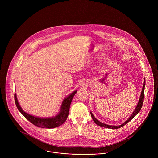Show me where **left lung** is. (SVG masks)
I'll return each instance as SVG.
<instances>
[{
    "label": "left lung",
    "instance_id": "left-lung-1",
    "mask_svg": "<svg viewBox=\"0 0 158 158\" xmlns=\"http://www.w3.org/2000/svg\"><path fill=\"white\" fill-rule=\"evenodd\" d=\"M145 81H144V83H143V88H142V90L141 92V94H140V98H139V100L138 102V103L137 105V106L134 111V112L132 113L131 115L129 117V118L126 120L123 123L121 124L120 125H118V126H114V125H106V124H105V123H103L102 122H100V121H98L97 119H96V118L94 116L93 114L90 112V115H91V117L94 120V122L98 126L100 127H104V128H111V129H117V128H119L123 126H124L125 125H126L128 122H129L131 119H133L135 117V115H137L138 113H139V111H140L141 110V108L142 106V105H143V99H144V90H145Z\"/></svg>",
    "mask_w": 158,
    "mask_h": 158
}]
</instances>
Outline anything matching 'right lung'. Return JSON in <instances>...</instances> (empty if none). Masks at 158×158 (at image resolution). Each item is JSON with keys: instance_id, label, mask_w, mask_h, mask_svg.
Wrapping results in <instances>:
<instances>
[{"instance_id": "1", "label": "right lung", "mask_w": 158, "mask_h": 158, "mask_svg": "<svg viewBox=\"0 0 158 158\" xmlns=\"http://www.w3.org/2000/svg\"><path fill=\"white\" fill-rule=\"evenodd\" d=\"M76 92H77V90L73 91L68 97L64 98V100L62 103L60 113H58L56 116L52 117L40 118V117H37L36 116H33L31 115H30L23 111L22 108L20 106L18 103L16 94H15V100L18 110L31 123L40 128H53L61 125L67 120L69 113L70 105L72 100V98L75 95V94H76Z\"/></svg>"}]
</instances>
